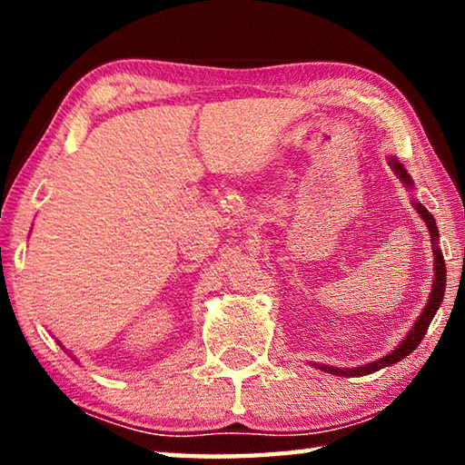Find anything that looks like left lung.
<instances>
[{"label":"left lung","instance_id":"1","mask_svg":"<svg viewBox=\"0 0 465 465\" xmlns=\"http://www.w3.org/2000/svg\"><path fill=\"white\" fill-rule=\"evenodd\" d=\"M388 166L393 170V174H396L400 180H402L406 191H414V180L412 176L408 174L406 168L402 163L398 162L396 155H388ZM412 207L416 209V213L420 215V219L427 225V230L430 233V243H432V256H435V277H432V287H430V295L427 299V305H424V310L420 312V316L416 318V322L412 324V328L408 330L406 336L400 341V344L396 349L390 351L385 357H380L371 361V363H365V365H357V367H332V365H324V363H316V361H312V367L320 369V371H326V373H332V375H341V377H361V375H369V373H375L380 371L383 367H390V365H396L398 361H402L404 357L411 355V352L416 349V346L420 344L422 336L427 334V328L435 318V313L439 310L440 302H443V295H445V282H447V269H445V261H443V252L439 248V230H437V223H435V217H432L427 207L412 196Z\"/></svg>","mask_w":465,"mask_h":465}]
</instances>
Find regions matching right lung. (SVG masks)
<instances>
[{
	"label": "right lung",
	"instance_id": "1",
	"mask_svg": "<svg viewBox=\"0 0 465 465\" xmlns=\"http://www.w3.org/2000/svg\"><path fill=\"white\" fill-rule=\"evenodd\" d=\"M57 342H59L61 349H65V346H63V342H61V341H57ZM65 351H67V349H65ZM69 355H72V359H74V361H77V359H75V355H74V352H69Z\"/></svg>",
	"mask_w": 465,
	"mask_h": 465
}]
</instances>
